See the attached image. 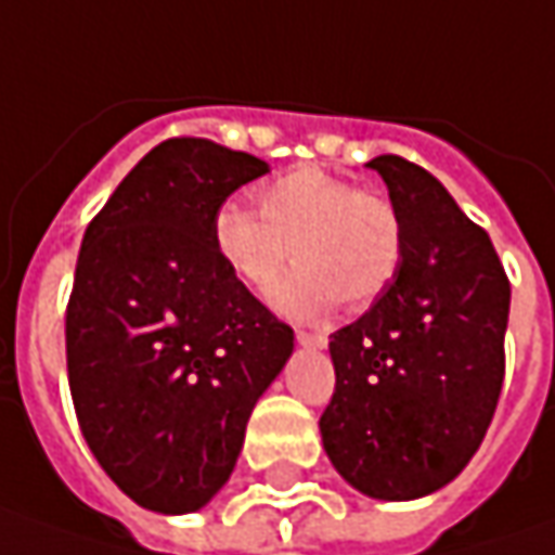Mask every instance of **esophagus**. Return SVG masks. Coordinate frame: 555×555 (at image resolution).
<instances>
[{
	"instance_id": "34e87169",
	"label": "esophagus",
	"mask_w": 555,
	"mask_h": 555,
	"mask_svg": "<svg viewBox=\"0 0 555 555\" xmlns=\"http://www.w3.org/2000/svg\"><path fill=\"white\" fill-rule=\"evenodd\" d=\"M296 343H299L302 349H324V346H327V333L296 331Z\"/></svg>"
}]
</instances>
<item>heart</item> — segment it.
Wrapping results in <instances>:
<instances>
[{
	"label": "heart",
	"mask_w": 555,
	"mask_h": 555,
	"mask_svg": "<svg viewBox=\"0 0 555 555\" xmlns=\"http://www.w3.org/2000/svg\"><path fill=\"white\" fill-rule=\"evenodd\" d=\"M259 216L222 203L212 246L237 284L266 293L287 259L296 268L274 287V309L289 318H324L339 299L367 306L389 287L404 259V224L395 203L358 191L321 166H299L256 191Z\"/></svg>",
	"instance_id": "b5f03b06"
}]
</instances>
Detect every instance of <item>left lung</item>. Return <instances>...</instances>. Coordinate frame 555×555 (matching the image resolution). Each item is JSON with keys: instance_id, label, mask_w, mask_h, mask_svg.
I'll use <instances>...</instances> for the list:
<instances>
[{"instance_id": "obj_1", "label": "left lung", "mask_w": 555, "mask_h": 555, "mask_svg": "<svg viewBox=\"0 0 555 555\" xmlns=\"http://www.w3.org/2000/svg\"><path fill=\"white\" fill-rule=\"evenodd\" d=\"M404 259L371 311L331 336L336 392L321 441L336 473L373 501H416L463 473L503 386L509 281L491 237L436 176L383 154Z\"/></svg>"}]
</instances>
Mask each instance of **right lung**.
Listing matches in <instances>:
<instances>
[{
  "label": "right lung",
  "instance_id": "right-lung-1",
  "mask_svg": "<svg viewBox=\"0 0 555 555\" xmlns=\"http://www.w3.org/2000/svg\"><path fill=\"white\" fill-rule=\"evenodd\" d=\"M268 163L169 139L119 182L76 259L67 376L76 420L122 494L197 513L231 479L246 420L293 331L231 278L209 224Z\"/></svg>",
  "mask_w": 555,
  "mask_h": 555
}]
</instances>
